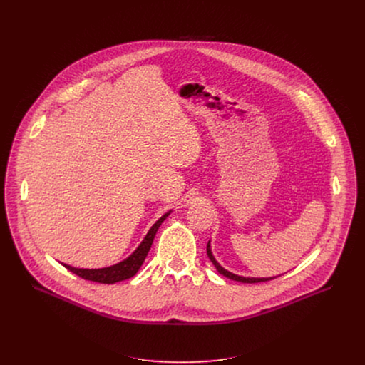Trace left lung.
Wrapping results in <instances>:
<instances>
[{"label":"left lung","mask_w":365,"mask_h":365,"mask_svg":"<svg viewBox=\"0 0 365 365\" xmlns=\"http://www.w3.org/2000/svg\"><path fill=\"white\" fill-rule=\"evenodd\" d=\"M207 255H208L209 260L212 261V264L215 265V268L219 271V274L225 275L226 278H230L233 281H239V282H245V284H256V282H265V281H269V279H274L277 277H269V278H246V277H240V275H236L227 269H225L222 265H219V262L215 260L213 255H212V250H210V245H207Z\"/></svg>","instance_id":"8db88e82"}]
</instances>
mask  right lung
I'll return each mask as SVG.
<instances>
[{"label": "right lung", "instance_id": "right-lung-1", "mask_svg": "<svg viewBox=\"0 0 365 365\" xmlns=\"http://www.w3.org/2000/svg\"><path fill=\"white\" fill-rule=\"evenodd\" d=\"M170 215V212L164 213L156 223L150 227V230L148 232L146 237L143 239V242L140 243V246L126 259V260L120 261L115 265H110V267H105V268H98V269H87V268H74L71 265H67V264H63L68 271H71L73 274L84 278V279H88V281H94V282H100V284H115V282H119V281H123V279H128V278H132L138 271L139 268L142 267L143 261L146 259L150 247H152V243H153V239L156 236L157 229L160 227V225L165 220V217Z\"/></svg>", "mask_w": 365, "mask_h": 365}]
</instances>
